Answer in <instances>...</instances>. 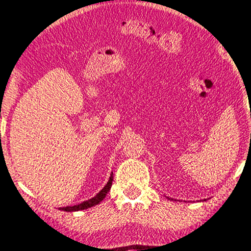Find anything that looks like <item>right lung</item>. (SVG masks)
<instances>
[{"label":"right lung","instance_id":"1","mask_svg":"<svg viewBox=\"0 0 251 251\" xmlns=\"http://www.w3.org/2000/svg\"><path fill=\"white\" fill-rule=\"evenodd\" d=\"M112 175L113 174H111L108 182L106 183V185H105L104 188H102L101 191L99 192L98 194L95 196V198L90 199V200H87V201L81 202V203L76 204V206L63 207V208H60V210H64V212H77V210H84V209H87V208L93 207V206H96V204H98L99 202L104 200V198H105V196H106L108 191H110V189H111V186H112V181H113Z\"/></svg>","mask_w":251,"mask_h":251}]
</instances>
